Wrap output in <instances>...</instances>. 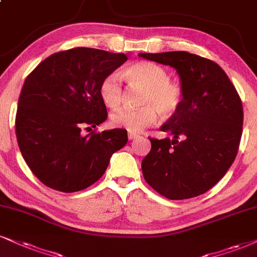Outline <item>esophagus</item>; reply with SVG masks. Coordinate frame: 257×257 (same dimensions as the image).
<instances>
[{
	"label": "esophagus",
	"mask_w": 257,
	"mask_h": 257,
	"mask_svg": "<svg viewBox=\"0 0 257 257\" xmlns=\"http://www.w3.org/2000/svg\"><path fill=\"white\" fill-rule=\"evenodd\" d=\"M137 137H138V135L134 134V132H128V139H130V141H132V139H135Z\"/></svg>",
	"instance_id": "esophagus-1"
}]
</instances>
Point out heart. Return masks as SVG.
Segmentation results:
<instances>
[{
	"instance_id": "obj_1",
	"label": "heart",
	"mask_w": 257,
	"mask_h": 257,
	"mask_svg": "<svg viewBox=\"0 0 257 257\" xmlns=\"http://www.w3.org/2000/svg\"><path fill=\"white\" fill-rule=\"evenodd\" d=\"M132 87L143 90L139 97L142 107L123 108L110 116L115 127L138 134L156 121L158 112L163 116H172L183 102V88L179 82L169 78L166 69L156 63L142 61L134 63L123 72ZM99 93L101 100L110 108H116L122 101L121 77L118 72H110L101 81Z\"/></svg>"
}]
</instances>
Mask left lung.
Listing matches in <instances>:
<instances>
[{"label":"left lung","mask_w":257,"mask_h":257,"mask_svg":"<svg viewBox=\"0 0 257 257\" xmlns=\"http://www.w3.org/2000/svg\"><path fill=\"white\" fill-rule=\"evenodd\" d=\"M138 56L176 69L185 95L180 109L161 127L174 138H150L151 150L142 161L145 181L172 200L204 194L238 153L243 107L235 85L217 63L193 53Z\"/></svg>","instance_id":"left-lung-1"}]
</instances>
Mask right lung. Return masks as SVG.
I'll list each match as a JSON object with an SVG mask.
<instances>
[{
    "mask_svg": "<svg viewBox=\"0 0 257 257\" xmlns=\"http://www.w3.org/2000/svg\"><path fill=\"white\" fill-rule=\"evenodd\" d=\"M126 61L123 53L76 47L47 57L27 76L15 132L22 157L45 186L64 193L85 189L127 143L122 128L82 135L107 119L100 83Z\"/></svg>",
    "mask_w": 257,
    "mask_h": 257,
    "instance_id": "right-lung-1",
    "label": "right lung"
}]
</instances>
